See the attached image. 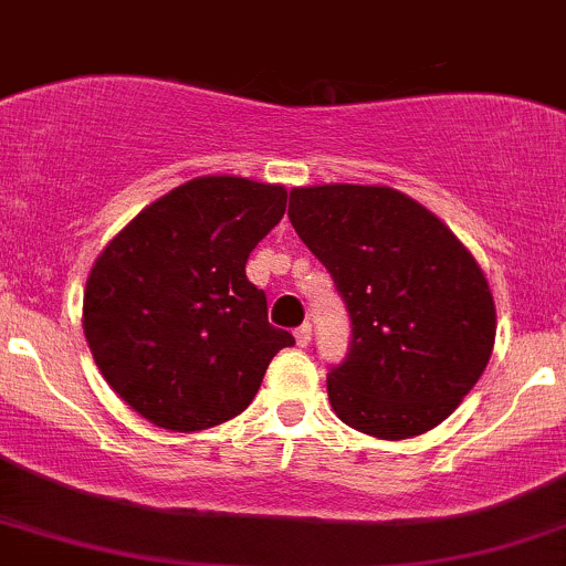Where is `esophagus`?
<instances>
[{
    "label": "esophagus",
    "instance_id": "34e87169",
    "mask_svg": "<svg viewBox=\"0 0 566 566\" xmlns=\"http://www.w3.org/2000/svg\"><path fill=\"white\" fill-rule=\"evenodd\" d=\"M295 342H298V347H306L312 342V323H303L301 328H295Z\"/></svg>",
    "mask_w": 566,
    "mask_h": 566
}]
</instances>
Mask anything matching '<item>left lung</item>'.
I'll use <instances>...</instances> for the list:
<instances>
[{
  "label": "left lung",
  "mask_w": 566,
  "mask_h": 566,
  "mask_svg": "<svg viewBox=\"0 0 566 566\" xmlns=\"http://www.w3.org/2000/svg\"><path fill=\"white\" fill-rule=\"evenodd\" d=\"M290 222L328 268L353 342L328 371L333 412L355 431H431L483 377L496 338L491 290L448 224L390 187L290 192Z\"/></svg>",
  "instance_id": "1"
}]
</instances>
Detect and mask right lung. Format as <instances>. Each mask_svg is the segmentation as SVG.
Listing matches in <instances>:
<instances>
[{"label": "right lung", "mask_w": 566, "mask_h": 566, "mask_svg": "<svg viewBox=\"0 0 566 566\" xmlns=\"http://www.w3.org/2000/svg\"><path fill=\"white\" fill-rule=\"evenodd\" d=\"M276 184L203 176L143 208L105 247L83 295V333L108 385L168 431H200L252 403L293 333L268 323L247 279L282 222Z\"/></svg>", "instance_id": "1"}]
</instances>
